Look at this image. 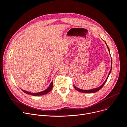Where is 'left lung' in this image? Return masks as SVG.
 <instances>
[{
  "label": "left lung",
  "mask_w": 127,
  "mask_h": 127,
  "mask_svg": "<svg viewBox=\"0 0 127 127\" xmlns=\"http://www.w3.org/2000/svg\"><path fill=\"white\" fill-rule=\"evenodd\" d=\"M104 42L105 43V44H106V46H107V47L108 51H109V53H110L109 49V48H108L107 45L106 44V42H105V41H104ZM111 68H110V71H109V74H108V76L107 77V78H106V80H105V81L103 83V84H102V85H100L99 87H98L96 88L90 89V90H83V89H80V88H78L75 85H74V87L75 88V89L76 90H77L78 91H79V92H82V93H95V92H96L98 91L99 90H100V89L103 87V86H104L105 83H106V81H107V79H108V77H109V74H110V72H111V68H112V60H111Z\"/></svg>",
  "instance_id": "1"
}]
</instances>
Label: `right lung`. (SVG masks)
Masks as SVG:
<instances>
[{
  "label": "right lung",
  "mask_w": 127,
  "mask_h": 127,
  "mask_svg": "<svg viewBox=\"0 0 127 127\" xmlns=\"http://www.w3.org/2000/svg\"><path fill=\"white\" fill-rule=\"evenodd\" d=\"M52 87H53V81H52L51 82V83L50 84L49 86L47 87V88L46 90H44L43 91H42L41 92H37V93H32L30 92H28L27 91H25L22 89H21L23 92H24L25 93L27 94H30L31 95L33 96H41V95H43L44 94H46L47 93H48V92H49L51 89H52Z\"/></svg>",
  "instance_id": "1"
}]
</instances>
